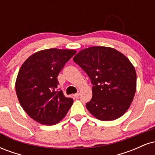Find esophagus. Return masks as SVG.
I'll return each instance as SVG.
<instances>
[{"instance_id":"34e87169","label":"esophagus","mask_w":155,"mask_h":155,"mask_svg":"<svg viewBox=\"0 0 155 155\" xmlns=\"http://www.w3.org/2000/svg\"><path fill=\"white\" fill-rule=\"evenodd\" d=\"M74 97H75V98H78V97H79V92H78V93L74 94Z\"/></svg>"}]
</instances>
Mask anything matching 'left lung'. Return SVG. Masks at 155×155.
Here are the masks:
<instances>
[{
    "label": "left lung",
    "instance_id": "left-lung-1",
    "mask_svg": "<svg viewBox=\"0 0 155 155\" xmlns=\"http://www.w3.org/2000/svg\"><path fill=\"white\" fill-rule=\"evenodd\" d=\"M92 84L87 110L97 120L111 121L127 111L136 90V72L125 55L107 47H91L73 58Z\"/></svg>",
    "mask_w": 155,
    "mask_h": 155
}]
</instances>
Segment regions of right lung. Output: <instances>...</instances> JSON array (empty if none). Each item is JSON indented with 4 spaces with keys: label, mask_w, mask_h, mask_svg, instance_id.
<instances>
[{
    "label": "right lung",
    "mask_w": 155,
    "mask_h": 155,
    "mask_svg": "<svg viewBox=\"0 0 155 155\" xmlns=\"http://www.w3.org/2000/svg\"><path fill=\"white\" fill-rule=\"evenodd\" d=\"M76 53L74 49H44L27 59L19 69L15 90L19 104L31 118L46 125L58 124L74 100L58 91V76Z\"/></svg>",
    "instance_id": "add662e5"
}]
</instances>
